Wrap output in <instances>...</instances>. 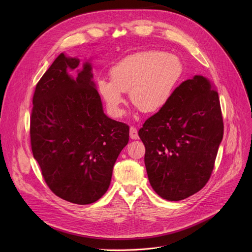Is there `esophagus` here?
Listing matches in <instances>:
<instances>
[{"label": "esophagus", "instance_id": "obj_1", "mask_svg": "<svg viewBox=\"0 0 252 252\" xmlns=\"http://www.w3.org/2000/svg\"><path fill=\"white\" fill-rule=\"evenodd\" d=\"M129 137L131 140H138L139 135H138V130L135 126H130L129 127Z\"/></svg>", "mask_w": 252, "mask_h": 252}]
</instances>
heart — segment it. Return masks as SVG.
<instances>
[{
  "label": "heart",
  "mask_w": 252,
  "mask_h": 252,
  "mask_svg": "<svg viewBox=\"0 0 252 252\" xmlns=\"http://www.w3.org/2000/svg\"><path fill=\"white\" fill-rule=\"evenodd\" d=\"M184 74V65L175 55L146 51L131 54L114 64L109 70L110 81L100 79L98 92L109 114H124V93L145 113L163 109L173 97Z\"/></svg>",
  "instance_id": "1"
}]
</instances>
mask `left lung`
<instances>
[{
	"instance_id": "obj_1",
	"label": "left lung",
	"mask_w": 252,
	"mask_h": 252,
	"mask_svg": "<svg viewBox=\"0 0 252 252\" xmlns=\"http://www.w3.org/2000/svg\"><path fill=\"white\" fill-rule=\"evenodd\" d=\"M222 135L215 85L202 75L183 82L165 107L139 130L153 190L168 201L200 191L214 169Z\"/></svg>"
}]
</instances>
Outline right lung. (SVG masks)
<instances>
[{"mask_svg": "<svg viewBox=\"0 0 252 252\" xmlns=\"http://www.w3.org/2000/svg\"><path fill=\"white\" fill-rule=\"evenodd\" d=\"M64 53L39 79L32 99L31 143L45 182L62 199L91 204L108 190L129 128L109 118L93 81L92 64ZM72 70L77 72L70 75Z\"/></svg>", "mask_w": 252, "mask_h": 252, "instance_id": "obj_1", "label": "right lung"}]
</instances>
